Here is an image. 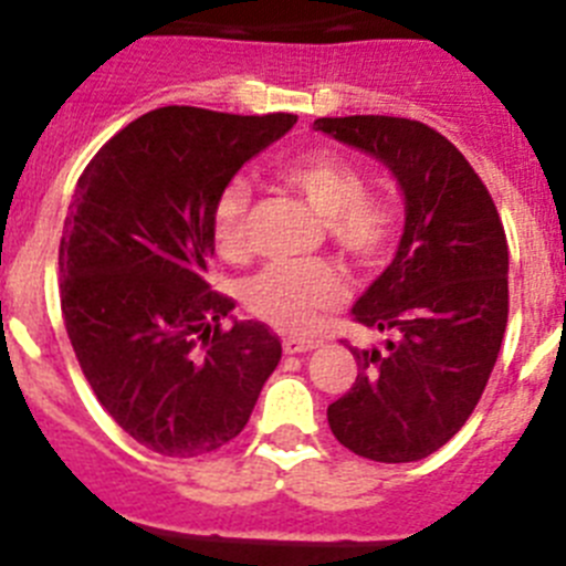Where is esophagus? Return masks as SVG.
Instances as JSON below:
<instances>
[{"label": "esophagus", "instance_id": "34e87169", "mask_svg": "<svg viewBox=\"0 0 566 566\" xmlns=\"http://www.w3.org/2000/svg\"><path fill=\"white\" fill-rule=\"evenodd\" d=\"M317 339H294V337H289V339H283V352L286 354H306V352H312V348H317Z\"/></svg>", "mask_w": 566, "mask_h": 566}]
</instances>
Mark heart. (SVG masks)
<instances>
[{
    "label": "heart",
    "instance_id": "1",
    "mask_svg": "<svg viewBox=\"0 0 566 566\" xmlns=\"http://www.w3.org/2000/svg\"><path fill=\"white\" fill-rule=\"evenodd\" d=\"M280 178L323 214V229L332 247L354 269H377L397 238V209L382 198H371L365 172L345 155L314 149L280 167ZM252 189L247 181H229L218 192L209 227L218 252L234 254L247 247V221ZM343 300V280L326 260H289L269 263L243 283V303L254 317L280 332L303 334L317 326L319 314Z\"/></svg>",
    "mask_w": 566,
    "mask_h": 566
}]
</instances>
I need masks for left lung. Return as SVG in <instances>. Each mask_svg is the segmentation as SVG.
<instances>
[{
  "label": "left lung",
  "mask_w": 566,
  "mask_h": 566,
  "mask_svg": "<svg viewBox=\"0 0 566 566\" xmlns=\"http://www.w3.org/2000/svg\"><path fill=\"white\" fill-rule=\"evenodd\" d=\"M374 155L405 195L397 258L352 308L385 348H352L357 379L328 405L339 444L417 462L459 433L482 399L507 326V238L488 187L444 135L394 115L317 118Z\"/></svg>",
  "instance_id": "obj_1"
}]
</instances>
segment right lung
Returning a JSON list of instances; mask_svg holds the SVG:
<instances>
[{"label": "right lung", "instance_id": "1", "mask_svg": "<svg viewBox=\"0 0 566 566\" xmlns=\"http://www.w3.org/2000/svg\"><path fill=\"white\" fill-rule=\"evenodd\" d=\"M297 115L161 107L115 133L84 167L59 243L70 345L104 411L161 457H201L247 428L280 363L258 319H221L209 214L249 158Z\"/></svg>", "mask_w": 566, "mask_h": 566}]
</instances>
